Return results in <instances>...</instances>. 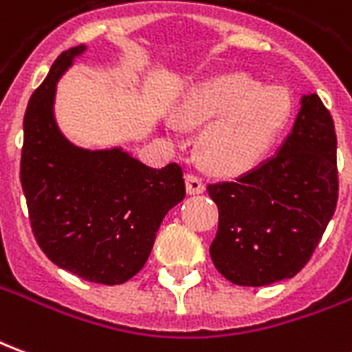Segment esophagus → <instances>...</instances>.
<instances>
[{"label":"esophagus","instance_id":"obj_1","mask_svg":"<svg viewBox=\"0 0 352 352\" xmlns=\"http://www.w3.org/2000/svg\"><path fill=\"white\" fill-rule=\"evenodd\" d=\"M184 183H186V192L188 194H204L206 192V184H204V181L198 175L188 173V175L184 177Z\"/></svg>","mask_w":352,"mask_h":352}]
</instances>
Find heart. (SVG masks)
<instances>
[{"label": "heart", "mask_w": 352, "mask_h": 352, "mask_svg": "<svg viewBox=\"0 0 352 352\" xmlns=\"http://www.w3.org/2000/svg\"><path fill=\"white\" fill-rule=\"evenodd\" d=\"M181 118L207 126L198 141L201 164L219 175H237L256 168L279 143L292 118V98L283 87L224 75L190 90Z\"/></svg>", "instance_id": "b5f03b06"}]
</instances>
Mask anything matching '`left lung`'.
<instances>
[{"mask_svg":"<svg viewBox=\"0 0 352 352\" xmlns=\"http://www.w3.org/2000/svg\"><path fill=\"white\" fill-rule=\"evenodd\" d=\"M336 130L317 94L302 98L279 153L234 183L209 184L214 267L239 287L290 279L309 262L338 204Z\"/></svg>","mask_w":352,"mask_h":352,"instance_id":"1","label":"left lung"}]
</instances>
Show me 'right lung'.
<instances>
[{
    "instance_id": "1",
    "label": "right lung",
    "mask_w": 352,
    "mask_h": 352,
    "mask_svg": "<svg viewBox=\"0 0 352 352\" xmlns=\"http://www.w3.org/2000/svg\"><path fill=\"white\" fill-rule=\"evenodd\" d=\"M82 50L62 52L30 98L20 183L41 251L80 279L120 285L141 272L186 188L175 162L154 169L122 148L87 151L62 135L52 115L56 82Z\"/></svg>"
}]
</instances>
